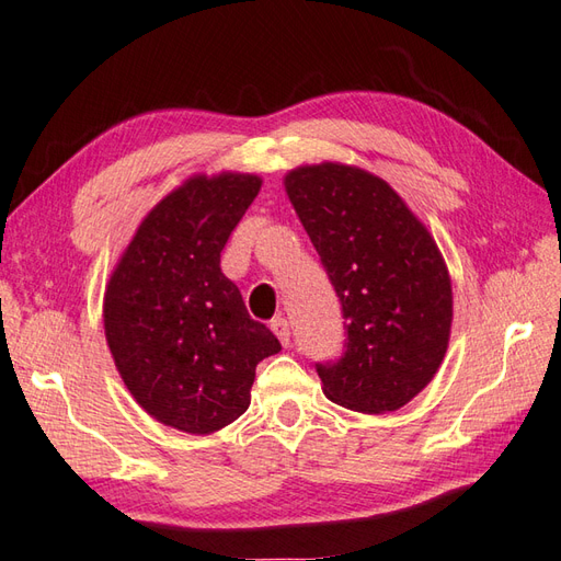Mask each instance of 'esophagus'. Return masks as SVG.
Wrapping results in <instances>:
<instances>
[{
    "instance_id": "obj_1",
    "label": "esophagus",
    "mask_w": 561,
    "mask_h": 561,
    "mask_svg": "<svg viewBox=\"0 0 561 561\" xmlns=\"http://www.w3.org/2000/svg\"><path fill=\"white\" fill-rule=\"evenodd\" d=\"M270 329H272V332H275V336L282 341V346H284V348H289V343H291L289 322H286L284 318H275V320L270 322Z\"/></svg>"
}]
</instances>
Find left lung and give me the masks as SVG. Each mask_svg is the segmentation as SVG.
<instances>
[{
  "label": "left lung",
  "mask_w": 561,
  "mask_h": 561,
  "mask_svg": "<svg viewBox=\"0 0 561 561\" xmlns=\"http://www.w3.org/2000/svg\"><path fill=\"white\" fill-rule=\"evenodd\" d=\"M284 186L346 320V351L314 365L324 396L365 414L408 405L450 341L453 286L434 237L363 168L300 165Z\"/></svg>",
  "instance_id": "obj_1"
}]
</instances>
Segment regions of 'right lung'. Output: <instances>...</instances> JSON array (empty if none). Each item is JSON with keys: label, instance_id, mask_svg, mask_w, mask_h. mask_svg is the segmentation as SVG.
Returning <instances> with one entry per match:
<instances>
[{"label": "right lung", "instance_id": "right-lung-1", "mask_svg": "<svg viewBox=\"0 0 561 561\" xmlns=\"http://www.w3.org/2000/svg\"><path fill=\"white\" fill-rule=\"evenodd\" d=\"M261 184L249 172L190 178L141 220L106 284V343L127 391L184 434L206 436L241 417L255 365L282 351L220 270Z\"/></svg>", "mask_w": 561, "mask_h": 561}]
</instances>
